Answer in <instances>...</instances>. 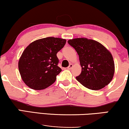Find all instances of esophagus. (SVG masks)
<instances>
[{
	"label": "esophagus",
	"instance_id": "obj_1",
	"mask_svg": "<svg viewBox=\"0 0 129 129\" xmlns=\"http://www.w3.org/2000/svg\"><path fill=\"white\" fill-rule=\"evenodd\" d=\"M72 67H73V65L71 64H70V65H69L68 67V70H71V69L72 68Z\"/></svg>",
	"mask_w": 129,
	"mask_h": 129
}]
</instances>
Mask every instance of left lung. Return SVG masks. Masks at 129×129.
<instances>
[{
	"mask_svg": "<svg viewBox=\"0 0 129 129\" xmlns=\"http://www.w3.org/2000/svg\"><path fill=\"white\" fill-rule=\"evenodd\" d=\"M76 50L82 67L77 80L92 90H99L112 81L115 72V63L112 54L101 43L86 38L68 41Z\"/></svg>",
	"mask_w": 129,
	"mask_h": 129,
	"instance_id": "left-lung-1",
	"label": "left lung"
}]
</instances>
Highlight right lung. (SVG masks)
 <instances>
[{
    "mask_svg": "<svg viewBox=\"0 0 129 129\" xmlns=\"http://www.w3.org/2000/svg\"><path fill=\"white\" fill-rule=\"evenodd\" d=\"M66 40L46 37L33 41L26 47L19 61V70L29 88L41 90L51 85L62 70L58 66L57 54Z\"/></svg>",
    "mask_w": 129,
    "mask_h": 129,
    "instance_id": "1",
    "label": "right lung"
}]
</instances>
